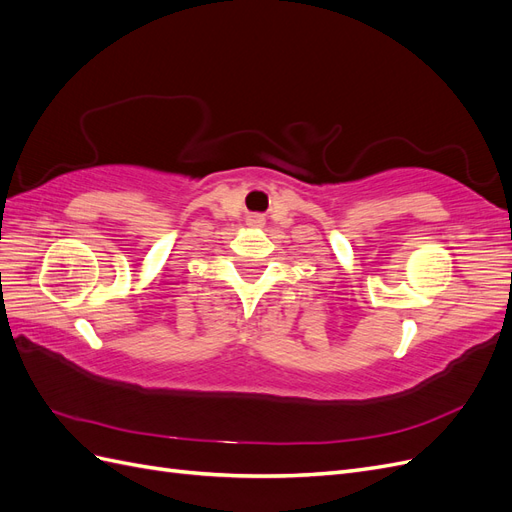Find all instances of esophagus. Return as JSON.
<instances>
[{"label": "esophagus", "mask_w": 512, "mask_h": 512, "mask_svg": "<svg viewBox=\"0 0 512 512\" xmlns=\"http://www.w3.org/2000/svg\"><path fill=\"white\" fill-rule=\"evenodd\" d=\"M262 222H265V218H262V215H258V213H252L250 218H247V224H250V226H262Z\"/></svg>", "instance_id": "1"}]
</instances>
